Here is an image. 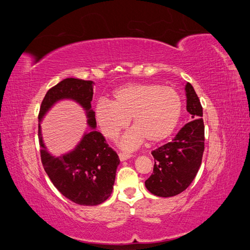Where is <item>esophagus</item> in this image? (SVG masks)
Returning <instances> with one entry per match:
<instances>
[{
  "label": "esophagus",
  "instance_id": "esophagus-1",
  "mask_svg": "<svg viewBox=\"0 0 250 250\" xmlns=\"http://www.w3.org/2000/svg\"><path fill=\"white\" fill-rule=\"evenodd\" d=\"M119 157H120V161H121V162H124V161L129 160L130 157H132V155L126 154V153H119Z\"/></svg>",
  "mask_w": 250,
  "mask_h": 250
}]
</instances>
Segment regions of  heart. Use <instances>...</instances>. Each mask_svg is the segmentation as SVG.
<instances>
[{"label": "heart", "mask_w": 250, "mask_h": 250, "mask_svg": "<svg viewBox=\"0 0 250 250\" xmlns=\"http://www.w3.org/2000/svg\"><path fill=\"white\" fill-rule=\"evenodd\" d=\"M183 112V100L172 87L157 83L127 84L117 88L112 102L99 100L94 109L98 127L105 138L113 140L129 124L119 142L121 149L133 151L148 141L157 144L175 130Z\"/></svg>", "instance_id": "heart-1"}]
</instances>
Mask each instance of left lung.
<instances>
[{
    "mask_svg": "<svg viewBox=\"0 0 250 250\" xmlns=\"http://www.w3.org/2000/svg\"><path fill=\"white\" fill-rule=\"evenodd\" d=\"M187 110L192 121L171 142L151 152L153 173L145 181L147 190L160 197H172L191 185L200 168L204 150L202 106L191 83L185 85Z\"/></svg>",
    "mask_w": 250,
    "mask_h": 250,
    "instance_id": "obj_1",
    "label": "left lung"
}]
</instances>
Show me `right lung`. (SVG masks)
Listing matches in <instances>:
<instances>
[{"label": "right lung", "instance_id": "right-lung-1", "mask_svg": "<svg viewBox=\"0 0 250 250\" xmlns=\"http://www.w3.org/2000/svg\"><path fill=\"white\" fill-rule=\"evenodd\" d=\"M93 81L66 78L48 90L39 115V139L43 169L57 190L64 197L80 206H98L106 200L113 188L118 154L96 130L97 123L92 109ZM70 100L79 104L86 112L89 129L78 145L69 153L58 157L47 151L41 134V121L54 105Z\"/></svg>", "mask_w": 250, "mask_h": 250}]
</instances>
